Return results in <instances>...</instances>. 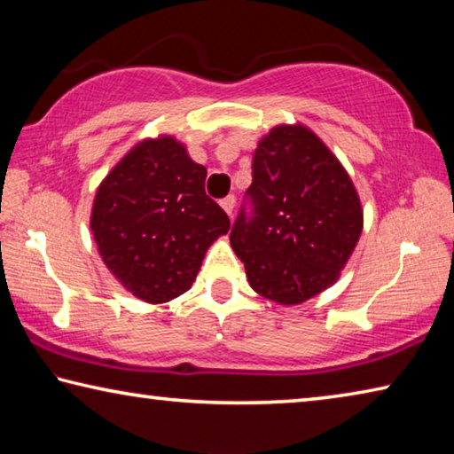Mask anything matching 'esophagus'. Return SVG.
I'll return each mask as SVG.
<instances>
[{
    "label": "esophagus",
    "mask_w": 454,
    "mask_h": 454,
    "mask_svg": "<svg viewBox=\"0 0 454 454\" xmlns=\"http://www.w3.org/2000/svg\"><path fill=\"white\" fill-rule=\"evenodd\" d=\"M220 206H222V208H224V212L228 214V216H232L234 206H236V198H234V196H226V198L220 202Z\"/></svg>",
    "instance_id": "34e87169"
}]
</instances>
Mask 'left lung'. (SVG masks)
I'll list each match as a JSON object with an SVG mask.
<instances>
[{
  "label": "left lung",
  "instance_id": "left-lung-1",
  "mask_svg": "<svg viewBox=\"0 0 454 454\" xmlns=\"http://www.w3.org/2000/svg\"><path fill=\"white\" fill-rule=\"evenodd\" d=\"M230 232L250 286L278 304H301L338 280L363 232L350 176L304 126H276L260 140L252 184Z\"/></svg>",
  "mask_w": 454,
  "mask_h": 454
}]
</instances>
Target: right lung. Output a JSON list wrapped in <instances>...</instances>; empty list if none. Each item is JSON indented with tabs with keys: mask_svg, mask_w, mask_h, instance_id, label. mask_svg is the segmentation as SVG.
I'll list each match as a JSON object with an SVG mask.
<instances>
[{
	"mask_svg": "<svg viewBox=\"0 0 454 454\" xmlns=\"http://www.w3.org/2000/svg\"><path fill=\"white\" fill-rule=\"evenodd\" d=\"M204 182L206 168L160 136L136 144L99 184L90 220L98 252L140 301L162 304L190 290L206 250L230 230Z\"/></svg>",
	"mask_w": 454,
	"mask_h": 454,
	"instance_id": "obj_1",
	"label": "right lung"
}]
</instances>
